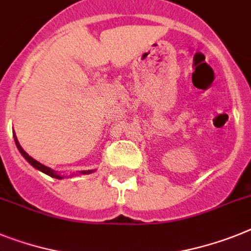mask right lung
Wrapping results in <instances>:
<instances>
[{"label":"right lung","mask_w":251,"mask_h":251,"mask_svg":"<svg viewBox=\"0 0 251 251\" xmlns=\"http://www.w3.org/2000/svg\"><path fill=\"white\" fill-rule=\"evenodd\" d=\"M14 140H15V144H16V147H18L19 151L22 153L23 157H24L25 159H26V161H28L31 166H33V167L37 168L38 171L43 172V174L48 175V176H50V177L58 178V180H62V178L66 177V176H64V175H60L58 172H56L54 170H52V168H50V167H47V166H44V165H42V163H39L38 161H35L34 158H31L30 155H29L28 153H26V151H25L24 149L22 148V145H20V143H19L18 138H16V135H15V134H14ZM92 172H94V170H88V171H80V172H77V174L71 175V176H76V175H89V174H92Z\"/></svg>","instance_id":"obj_1"}]
</instances>
